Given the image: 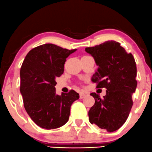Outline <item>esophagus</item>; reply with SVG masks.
I'll return each mask as SVG.
<instances>
[{"mask_svg":"<svg viewBox=\"0 0 152 152\" xmlns=\"http://www.w3.org/2000/svg\"><path fill=\"white\" fill-rule=\"evenodd\" d=\"M79 96H80V98H81V99H82V98H84V96H86V94H85L84 92H80Z\"/></svg>","mask_w":152,"mask_h":152,"instance_id":"34e87169","label":"esophagus"}]
</instances>
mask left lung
Instances as JSON below:
<instances>
[{"label":"left lung","mask_w":152,"mask_h":152,"mask_svg":"<svg viewBox=\"0 0 152 152\" xmlns=\"http://www.w3.org/2000/svg\"><path fill=\"white\" fill-rule=\"evenodd\" d=\"M85 50L94 57L98 66L91 81L96 88L107 89L103 98L96 93L90 94L95 102L89 111V122L113 132L124 124L133 106L132 94L137 86L135 59L119 42L113 40L86 48Z\"/></svg>","instance_id":"8db88e82"}]
</instances>
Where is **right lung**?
I'll return each instance as SVG.
<instances>
[{"label": "right lung", "instance_id": "obj_1", "mask_svg": "<svg viewBox=\"0 0 152 152\" xmlns=\"http://www.w3.org/2000/svg\"><path fill=\"white\" fill-rule=\"evenodd\" d=\"M76 50L45 44L31 50L23 61L20 91L26 113L39 127L50 130L66 124L71 104L79 99L74 90L56 95L55 87L56 79L64 71L66 58Z\"/></svg>", "mask_w": 152, "mask_h": 152}]
</instances>
